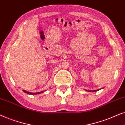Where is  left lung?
Returning <instances> with one entry per match:
<instances>
[{
    "label": "left lung",
    "mask_w": 125,
    "mask_h": 125,
    "mask_svg": "<svg viewBox=\"0 0 125 125\" xmlns=\"http://www.w3.org/2000/svg\"><path fill=\"white\" fill-rule=\"evenodd\" d=\"M98 90H93V91H93V92H95V91H98Z\"/></svg>",
    "instance_id": "obj_1"
}]
</instances>
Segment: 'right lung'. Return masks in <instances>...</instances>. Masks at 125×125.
<instances>
[{
  "label": "right lung",
  "mask_w": 125,
  "mask_h": 125,
  "mask_svg": "<svg viewBox=\"0 0 125 125\" xmlns=\"http://www.w3.org/2000/svg\"><path fill=\"white\" fill-rule=\"evenodd\" d=\"M23 91H24V92L25 93H27V94H31V95H34V94H40V93H43V91H41V92H38V93H30V92H29V91H26V90H23Z\"/></svg>",
  "instance_id": "1"
}]
</instances>
